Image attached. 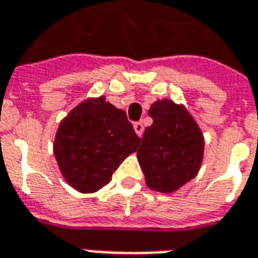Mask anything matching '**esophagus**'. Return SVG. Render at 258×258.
<instances>
[{
    "instance_id": "1",
    "label": "esophagus",
    "mask_w": 258,
    "mask_h": 258,
    "mask_svg": "<svg viewBox=\"0 0 258 258\" xmlns=\"http://www.w3.org/2000/svg\"><path fill=\"white\" fill-rule=\"evenodd\" d=\"M134 130L138 137H142V135H144V124L141 123V121H137V123H134Z\"/></svg>"
}]
</instances>
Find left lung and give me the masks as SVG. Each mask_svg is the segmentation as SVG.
Here are the masks:
<instances>
[{"label": "left lung", "mask_w": 258, "mask_h": 258, "mask_svg": "<svg viewBox=\"0 0 258 258\" xmlns=\"http://www.w3.org/2000/svg\"><path fill=\"white\" fill-rule=\"evenodd\" d=\"M153 124L146 127L138 160L146 185L171 194L195 178L203 159V135L186 109L170 99L156 101L149 109Z\"/></svg>", "instance_id": "1"}]
</instances>
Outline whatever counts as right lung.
Segmentation results:
<instances>
[{
    "label": "right lung",
    "instance_id": "add662e5",
    "mask_svg": "<svg viewBox=\"0 0 258 258\" xmlns=\"http://www.w3.org/2000/svg\"><path fill=\"white\" fill-rule=\"evenodd\" d=\"M140 142L125 112L101 96L83 102L63 118L53 152L69 184L92 194L112 181L113 173Z\"/></svg>",
    "mask_w": 258,
    "mask_h": 258
}]
</instances>
